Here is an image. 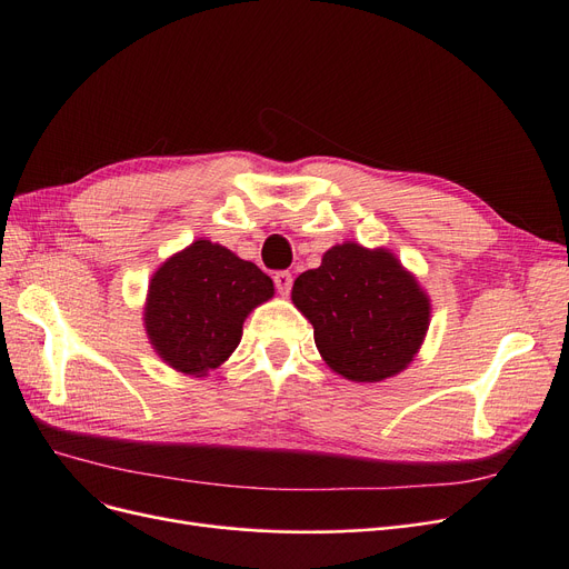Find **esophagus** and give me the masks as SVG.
<instances>
[{
  "mask_svg": "<svg viewBox=\"0 0 569 569\" xmlns=\"http://www.w3.org/2000/svg\"><path fill=\"white\" fill-rule=\"evenodd\" d=\"M274 287H278V291L282 297H287L289 295V289H291V282H295V278H291V272L289 270H280V272H274Z\"/></svg>",
  "mask_w": 569,
  "mask_h": 569,
  "instance_id": "1",
  "label": "esophagus"
}]
</instances>
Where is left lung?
<instances>
[{
    "label": "left lung",
    "mask_w": 569,
    "mask_h": 569,
    "mask_svg": "<svg viewBox=\"0 0 569 569\" xmlns=\"http://www.w3.org/2000/svg\"><path fill=\"white\" fill-rule=\"evenodd\" d=\"M291 301L311 320L316 347L351 382H382L416 358L429 327V297L387 249L343 242L301 272Z\"/></svg>",
    "instance_id": "8db88e82"
}]
</instances>
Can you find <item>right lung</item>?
Wrapping results in <instances>:
<instances>
[{
  "label": "right lung",
  "instance_id": "obj_1",
  "mask_svg": "<svg viewBox=\"0 0 569 569\" xmlns=\"http://www.w3.org/2000/svg\"><path fill=\"white\" fill-rule=\"evenodd\" d=\"M268 274L230 249L197 239L153 272L147 337L170 368L203 377L226 363L256 306L272 299Z\"/></svg>",
  "mask_w": 569,
  "mask_h": 569
}]
</instances>
